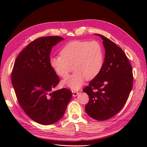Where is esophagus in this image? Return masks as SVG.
I'll return each instance as SVG.
<instances>
[{
    "mask_svg": "<svg viewBox=\"0 0 147 147\" xmlns=\"http://www.w3.org/2000/svg\"><path fill=\"white\" fill-rule=\"evenodd\" d=\"M72 93H73V96H78V94H79V92L78 91H76V90H73L72 91Z\"/></svg>",
    "mask_w": 147,
    "mask_h": 147,
    "instance_id": "1",
    "label": "esophagus"
}]
</instances>
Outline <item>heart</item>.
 I'll list each match as a JSON object with an SVG mask.
<instances>
[{"mask_svg": "<svg viewBox=\"0 0 147 147\" xmlns=\"http://www.w3.org/2000/svg\"><path fill=\"white\" fill-rule=\"evenodd\" d=\"M104 61L102 45L96 40H74L66 44L60 51V56L51 57L49 65L55 73L65 78L73 69V74L62 84L78 90L87 79L91 80L100 73Z\"/></svg>", "mask_w": 147, "mask_h": 147, "instance_id": "b5f03b06", "label": "heart"}]
</instances>
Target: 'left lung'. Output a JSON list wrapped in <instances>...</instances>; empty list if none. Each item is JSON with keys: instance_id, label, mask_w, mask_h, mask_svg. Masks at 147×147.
Here are the masks:
<instances>
[{"instance_id": "1", "label": "left lung", "mask_w": 147, "mask_h": 147, "mask_svg": "<svg viewBox=\"0 0 147 147\" xmlns=\"http://www.w3.org/2000/svg\"><path fill=\"white\" fill-rule=\"evenodd\" d=\"M101 37L105 50L100 73L83 90L89 96L85 111L99 121L109 119L117 114L129 98L133 86L132 68L121 48L105 36Z\"/></svg>"}]
</instances>
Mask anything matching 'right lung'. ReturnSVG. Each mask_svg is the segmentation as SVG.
Returning <instances> with one entry per match:
<instances>
[{"label":"right lung","mask_w":147,"mask_h":147,"mask_svg":"<svg viewBox=\"0 0 147 147\" xmlns=\"http://www.w3.org/2000/svg\"><path fill=\"white\" fill-rule=\"evenodd\" d=\"M64 39L46 36L30 42L18 55L12 71L20 106L31 119L43 125L59 120L72 97L68 89L53 90L59 79L49 65L52 47Z\"/></svg>","instance_id":"right-lung-1"}]
</instances>
